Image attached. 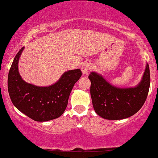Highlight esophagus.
<instances>
[{"label":"esophagus","mask_w":158,"mask_h":158,"mask_svg":"<svg viewBox=\"0 0 158 158\" xmlns=\"http://www.w3.org/2000/svg\"><path fill=\"white\" fill-rule=\"evenodd\" d=\"M91 69V63L88 61L84 62L81 65V70L83 73H87Z\"/></svg>","instance_id":"1"}]
</instances>
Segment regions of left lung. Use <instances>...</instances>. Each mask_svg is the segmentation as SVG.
I'll use <instances>...</instances> for the list:
<instances>
[{"label":"left lung","instance_id":"obj_1","mask_svg":"<svg viewBox=\"0 0 158 158\" xmlns=\"http://www.w3.org/2000/svg\"><path fill=\"white\" fill-rule=\"evenodd\" d=\"M88 77L91 81L90 95L94 110L101 117L111 120L127 118L140 110L150 85L148 64L141 82L133 88L114 87L95 72H92Z\"/></svg>","mask_w":158,"mask_h":158}]
</instances>
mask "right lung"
<instances>
[{
	"label": "right lung",
	"instance_id": "1",
	"mask_svg": "<svg viewBox=\"0 0 158 158\" xmlns=\"http://www.w3.org/2000/svg\"><path fill=\"white\" fill-rule=\"evenodd\" d=\"M24 47L18 52L8 76V90L11 102L21 112L38 122L58 118L64 112L73 85L81 77L80 69L63 73L58 81L49 87L25 82L18 71V61Z\"/></svg>",
	"mask_w": 158,
	"mask_h": 158
}]
</instances>
